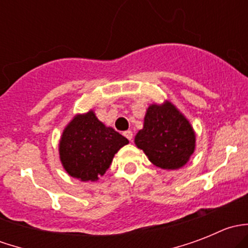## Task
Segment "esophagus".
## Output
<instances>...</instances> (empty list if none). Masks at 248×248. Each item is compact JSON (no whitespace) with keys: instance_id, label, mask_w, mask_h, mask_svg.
Returning <instances> with one entry per match:
<instances>
[{"instance_id":"1","label":"esophagus","mask_w":248,"mask_h":248,"mask_svg":"<svg viewBox=\"0 0 248 248\" xmlns=\"http://www.w3.org/2000/svg\"><path fill=\"white\" fill-rule=\"evenodd\" d=\"M124 136L126 137V138L128 139L129 141H131V140L133 139V133H132V131H126V132H124Z\"/></svg>"}]
</instances>
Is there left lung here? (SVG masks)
Returning a JSON list of instances; mask_svg holds the SVG:
<instances>
[{
    "label": "left lung",
    "mask_w": 248,
    "mask_h": 248,
    "mask_svg": "<svg viewBox=\"0 0 248 248\" xmlns=\"http://www.w3.org/2000/svg\"><path fill=\"white\" fill-rule=\"evenodd\" d=\"M154 166L166 170L180 169L196 150V132L170 101L154 103L146 109L144 126L134 138Z\"/></svg>",
    "instance_id": "8db88e82"
}]
</instances>
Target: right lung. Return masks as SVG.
<instances>
[{
	"label": "right lung",
	"instance_id": "1",
	"mask_svg": "<svg viewBox=\"0 0 248 248\" xmlns=\"http://www.w3.org/2000/svg\"><path fill=\"white\" fill-rule=\"evenodd\" d=\"M127 144L124 136L89 110L77 114L64 127L59 144L60 161L72 177L93 182L106 174L115 154Z\"/></svg>",
	"mask_w": 248,
	"mask_h": 248
}]
</instances>
